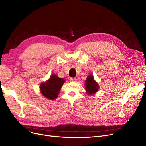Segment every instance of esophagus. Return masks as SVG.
<instances>
[{
  "instance_id": "esophagus-1",
  "label": "esophagus",
  "mask_w": 146,
  "mask_h": 146,
  "mask_svg": "<svg viewBox=\"0 0 146 146\" xmlns=\"http://www.w3.org/2000/svg\"><path fill=\"white\" fill-rule=\"evenodd\" d=\"M70 81H71V82H76V78H70Z\"/></svg>"
}]
</instances>
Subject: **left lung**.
<instances>
[{"mask_svg":"<svg viewBox=\"0 0 146 146\" xmlns=\"http://www.w3.org/2000/svg\"><path fill=\"white\" fill-rule=\"evenodd\" d=\"M86 90L88 95H93L94 93L97 92L99 89V86L98 83L94 80V78L92 74H90L87 77L85 82Z\"/></svg>","mask_w":146,"mask_h":146,"instance_id":"left-lung-1","label":"left lung"}]
</instances>
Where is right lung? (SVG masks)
Masks as SVG:
<instances>
[{
    "label": "right lung",
    "mask_w": 146,
    "mask_h": 146,
    "mask_svg": "<svg viewBox=\"0 0 146 146\" xmlns=\"http://www.w3.org/2000/svg\"><path fill=\"white\" fill-rule=\"evenodd\" d=\"M64 82V79L59 78L56 74H52L48 81L40 84V92L44 97L49 100H54L58 97Z\"/></svg>",
    "instance_id": "1"
}]
</instances>
